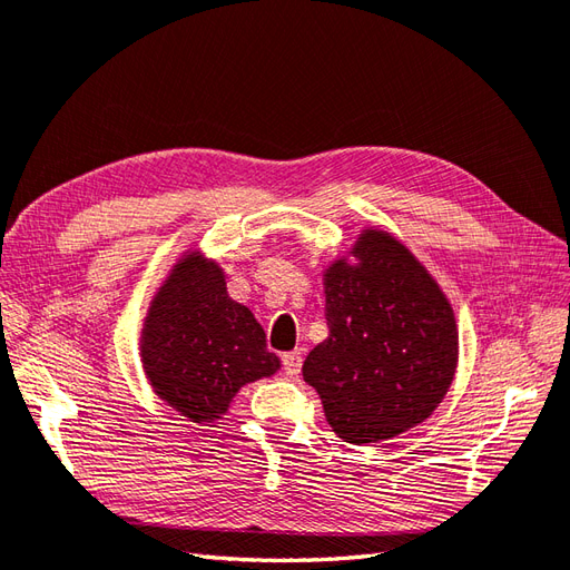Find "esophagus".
<instances>
[{
	"instance_id": "1",
	"label": "esophagus",
	"mask_w": 570,
	"mask_h": 570,
	"mask_svg": "<svg viewBox=\"0 0 570 570\" xmlns=\"http://www.w3.org/2000/svg\"><path fill=\"white\" fill-rule=\"evenodd\" d=\"M302 361H304V352H302V350L283 354V368H285V373H287L289 377L297 375V373L302 371Z\"/></svg>"
}]
</instances>
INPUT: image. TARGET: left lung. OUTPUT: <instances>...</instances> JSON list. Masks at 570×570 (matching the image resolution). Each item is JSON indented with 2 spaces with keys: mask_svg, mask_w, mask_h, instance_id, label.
<instances>
[{
  "mask_svg": "<svg viewBox=\"0 0 570 570\" xmlns=\"http://www.w3.org/2000/svg\"><path fill=\"white\" fill-rule=\"evenodd\" d=\"M331 335L308 352L304 383L344 442L392 440L430 419L459 364L452 302L402 239L368 226L323 268Z\"/></svg>",
  "mask_w": 570,
  "mask_h": 570,
  "instance_id": "1",
  "label": "left lung"
}]
</instances>
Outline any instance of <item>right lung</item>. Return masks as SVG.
<instances>
[{"label":"right lung","instance_id":"obj_1","mask_svg":"<svg viewBox=\"0 0 570 570\" xmlns=\"http://www.w3.org/2000/svg\"><path fill=\"white\" fill-rule=\"evenodd\" d=\"M140 361L159 400L193 423H214L233 396L278 373L266 333L228 295L226 273L197 245L185 249L154 292L140 331Z\"/></svg>","mask_w":570,"mask_h":570}]
</instances>
